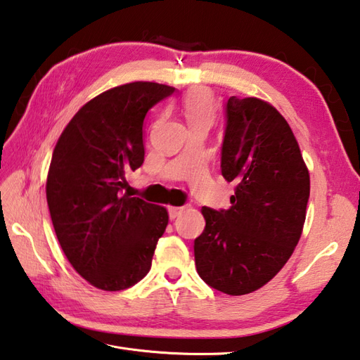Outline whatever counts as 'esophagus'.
Returning a JSON list of instances; mask_svg holds the SVG:
<instances>
[{
	"mask_svg": "<svg viewBox=\"0 0 360 360\" xmlns=\"http://www.w3.org/2000/svg\"><path fill=\"white\" fill-rule=\"evenodd\" d=\"M183 210H185L183 207H169V210H167L169 211V219H175L177 216H180Z\"/></svg>",
	"mask_w": 360,
	"mask_h": 360,
	"instance_id": "1",
	"label": "esophagus"
}]
</instances>
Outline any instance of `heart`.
I'll return each instance as SVG.
<instances>
[{"mask_svg": "<svg viewBox=\"0 0 360 360\" xmlns=\"http://www.w3.org/2000/svg\"><path fill=\"white\" fill-rule=\"evenodd\" d=\"M181 108L189 127L197 126V124L210 126L214 120V99H212L211 93L203 90V88L189 91L181 101Z\"/></svg>", "mask_w": 360, "mask_h": 360, "instance_id": "b5f03b06", "label": "heart"}]
</instances>
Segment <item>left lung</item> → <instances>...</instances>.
<instances>
[{
    "instance_id": "obj_1",
    "label": "left lung",
    "mask_w": 360,
    "mask_h": 360,
    "mask_svg": "<svg viewBox=\"0 0 360 360\" xmlns=\"http://www.w3.org/2000/svg\"><path fill=\"white\" fill-rule=\"evenodd\" d=\"M221 169L234 181L229 210L203 207L194 240L197 274L229 295L258 290L280 272L302 236L309 171L281 113L258 98L225 104Z\"/></svg>"
}]
</instances>
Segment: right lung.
<instances>
[{
  "mask_svg": "<svg viewBox=\"0 0 360 360\" xmlns=\"http://www.w3.org/2000/svg\"><path fill=\"white\" fill-rule=\"evenodd\" d=\"M174 90L131 82L101 93L72 116L54 148L46 180L51 221L71 266L98 289L141 281L169 221L165 207L122 191L144 161L146 115Z\"/></svg>",
  "mask_w": 360,
  "mask_h": 360,
  "instance_id": "add662e5",
  "label": "right lung"
}]
</instances>
